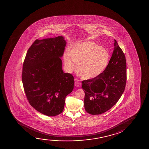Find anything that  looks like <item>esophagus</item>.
<instances>
[{"instance_id":"obj_1","label":"esophagus","mask_w":149,"mask_h":149,"mask_svg":"<svg viewBox=\"0 0 149 149\" xmlns=\"http://www.w3.org/2000/svg\"><path fill=\"white\" fill-rule=\"evenodd\" d=\"M75 84L76 86L77 87V88H80L81 86V82L77 79H75Z\"/></svg>"}]
</instances>
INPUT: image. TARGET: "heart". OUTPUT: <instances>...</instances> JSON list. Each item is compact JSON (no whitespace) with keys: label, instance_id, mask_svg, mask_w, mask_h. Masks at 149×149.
<instances>
[{"label":"heart","instance_id":"heart-1","mask_svg":"<svg viewBox=\"0 0 149 149\" xmlns=\"http://www.w3.org/2000/svg\"><path fill=\"white\" fill-rule=\"evenodd\" d=\"M110 54L100 45L92 41L78 43L65 52L63 60L66 69L73 71L78 63V71L84 79H92L102 74L107 67Z\"/></svg>","mask_w":149,"mask_h":149}]
</instances>
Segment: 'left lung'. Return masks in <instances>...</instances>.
Listing matches in <instances>:
<instances>
[{
	"label": "left lung",
	"instance_id": "1",
	"mask_svg": "<svg viewBox=\"0 0 149 149\" xmlns=\"http://www.w3.org/2000/svg\"><path fill=\"white\" fill-rule=\"evenodd\" d=\"M114 50L107 67L96 77L82 81L84 108L91 114L103 113L118 101L126 84L124 53L114 40Z\"/></svg>",
	"mask_w": 149,
	"mask_h": 149
}]
</instances>
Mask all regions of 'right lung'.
Here are the masks:
<instances>
[{
    "mask_svg": "<svg viewBox=\"0 0 149 149\" xmlns=\"http://www.w3.org/2000/svg\"><path fill=\"white\" fill-rule=\"evenodd\" d=\"M66 41L58 36L36 40L27 52L22 80L31 106L49 116L63 112L66 96L74 87L73 76L64 73L61 58Z\"/></svg>",
    "mask_w": 149,
    "mask_h": 149,
    "instance_id": "1",
    "label": "right lung"
}]
</instances>
